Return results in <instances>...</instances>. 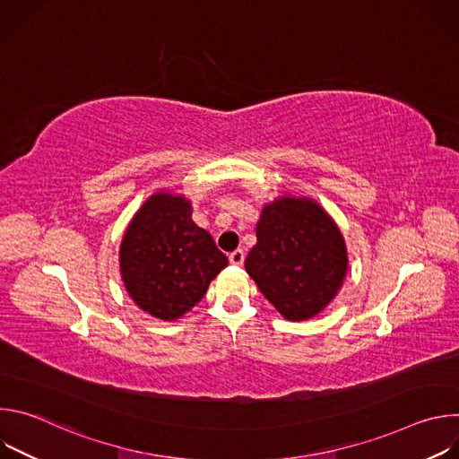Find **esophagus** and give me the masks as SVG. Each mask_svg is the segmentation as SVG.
I'll return each instance as SVG.
<instances>
[{
    "label": "esophagus",
    "mask_w": 459,
    "mask_h": 459,
    "mask_svg": "<svg viewBox=\"0 0 459 459\" xmlns=\"http://www.w3.org/2000/svg\"><path fill=\"white\" fill-rule=\"evenodd\" d=\"M229 261H230L232 265H243V261H245V252H243L241 248H238V250L230 252V254H229Z\"/></svg>",
    "instance_id": "1"
}]
</instances>
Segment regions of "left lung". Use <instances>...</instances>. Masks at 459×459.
Masks as SVG:
<instances>
[{
    "mask_svg": "<svg viewBox=\"0 0 459 459\" xmlns=\"http://www.w3.org/2000/svg\"><path fill=\"white\" fill-rule=\"evenodd\" d=\"M255 238L245 271L283 317L310 319L336 298L349 267L347 247L314 200L283 195L267 204Z\"/></svg>",
    "mask_w": 459,
    "mask_h": 459,
    "instance_id": "1",
    "label": "left lung"
}]
</instances>
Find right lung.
<instances>
[{"instance_id":"obj_1","label":"right lung","mask_w":459,"mask_h":459,"mask_svg":"<svg viewBox=\"0 0 459 459\" xmlns=\"http://www.w3.org/2000/svg\"><path fill=\"white\" fill-rule=\"evenodd\" d=\"M212 236L192 221L183 195L156 192L128 223L119 269L125 289L147 314L174 321L202 301L227 267Z\"/></svg>"}]
</instances>
